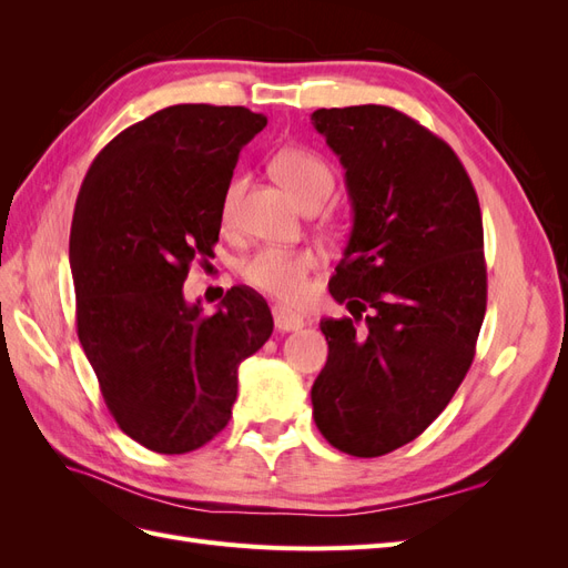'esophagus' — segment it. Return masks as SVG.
Segmentation results:
<instances>
[{
	"label": "esophagus",
	"instance_id": "34e87169",
	"mask_svg": "<svg viewBox=\"0 0 568 568\" xmlns=\"http://www.w3.org/2000/svg\"><path fill=\"white\" fill-rule=\"evenodd\" d=\"M272 317H274V326H277V332H298L303 329V317L288 313L286 307L282 305H274L272 307Z\"/></svg>",
	"mask_w": 568,
	"mask_h": 568
}]
</instances>
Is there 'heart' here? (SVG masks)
I'll use <instances>...</instances> for the list:
<instances>
[{"instance_id":"1","label":"heart","mask_w":568,"mask_h":568,"mask_svg":"<svg viewBox=\"0 0 568 568\" xmlns=\"http://www.w3.org/2000/svg\"><path fill=\"white\" fill-rule=\"evenodd\" d=\"M272 175L294 196L301 205L311 201H326L332 194L334 175L332 168L320 153L303 146H286L274 153L270 163ZM246 180L234 178L220 203L222 225H232L239 209V199L244 194ZM317 267V255L307 248L263 246L239 265L242 277L257 291L286 303H296L307 294V274Z\"/></svg>"}]
</instances>
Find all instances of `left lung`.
Listing matches in <instances>:
<instances>
[{"instance_id": "8db88e82", "label": "left lung", "mask_w": 568, "mask_h": 568, "mask_svg": "<svg viewBox=\"0 0 568 568\" xmlns=\"http://www.w3.org/2000/svg\"><path fill=\"white\" fill-rule=\"evenodd\" d=\"M313 128L346 170L353 209L329 282L353 317L320 322L329 355L313 417L336 450L379 457L415 440L471 367L486 315L484 222L455 151L409 115L320 109Z\"/></svg>"}]
</instances>
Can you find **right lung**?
<instances>
[{"label": "right lung", "mask_w": 568, "mask_h": 568, "mask_svg": "<svg viewBox=\"0 0 568 568\" xmlns=\"http://www.w3.org/2000/svg\"><path fill=\"white\" fill-rule=\"evenodd\" d=\"M265 125L244 106H168L101 149L80 186L68 251L78 338L113 419L153 453L213 440L232 417L239 365L272 334L248 286H232L213 315L182 291L189 265L213 255L239 151Z\"/></svg>", "instance_id": "1"}]
</instances>
